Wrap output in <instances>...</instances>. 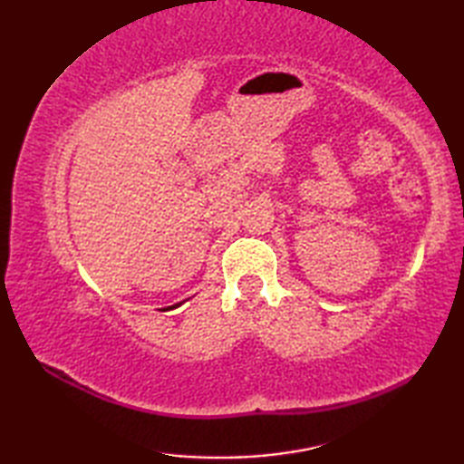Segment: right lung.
<instances>
[{
    "label": "right lung",
    "instance_id": "add662e5",
    "mask_svg": "<svg viewBox=\"0 0 464 464\" xmlns=\"http://www.w3.org/2000/svg\"><path fill=\"white\" fill-rule=\"evenodd\" d=\"M179 304H181V303H177V304H173V307H167V309H175V307H179ZM167 309H165V311H167Z\"/></svg>",
    "mask_w": 464,
    "mask_h": 464
}]
</instances>
